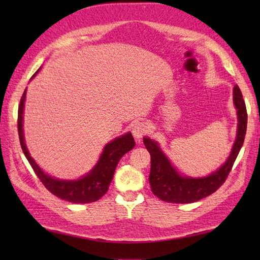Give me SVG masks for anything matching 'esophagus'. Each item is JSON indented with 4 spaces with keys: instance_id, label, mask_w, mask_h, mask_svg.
I'll return each instance as SVG.
<instances>
[{
    "instance_id": "34e87169",
    "label": "esophagus",
    "mask_w": 260,
    "mask_h": 260,
    "mask_svg": "<svg viewBox=\"0 0 260 260\" xmlns=\"http://www.w3.org/2000/svg\"><path fill=\"white\" fill-rule=\"evenodd\" d=\"M148 132H149V125L144 121L136 122V124H134L133 127H132V133H133L134 138L136 139V141H139V142L141 141V139L148 133Z\"/></svg>"
}]
</instances>
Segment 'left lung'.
<instances>
[{
	"mask_svg": "<svg viewBox=\"0 0 260 260\" xmlns=\"http://www.w3.org/2000/svg\"><path fill=\"white\" fill-rule=\"evenodd\" d=\"M233 101L237 110V134L232 152L225 164L215 172L204 178H188L179 174L171 164L158 143L149 138H143V143L151 157V169L149 175L151 190L161 201L167 203H193L211 195L222 186L232 171L237 155L243 146L248 113L239 86H234Z\"/></svg>",
	"mask_w": 260,
	"mask_h": 260,
	"instance_id": "left-lung-1",
	"label": "left lung"
}]
</instances>
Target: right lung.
<instances>
[{"label":"right lung","mask_w":260,"mask_h":260,"mask_svg":"<svg viewBox=\"0 0 260 260\" xmlns=\"http://www.w3.org/2000/svg\"><path fill=\"white\" fill-rule=\"evenodd\" d=\"M39 71V70H38ZM38 71L33 74V77L38 73ZM32 77V78H33ZM26 89L20 99V103L18 107V134L20 146L23 149L25 157L27 158L28 162L32 166L33 171L37 177L40 179L48 190L55 196L64 201L71 202V203H93V202L100 200L105 192L108 191L110 183L112 181L114 171L119 162L120 158L135 147V141L131 133H127L120 138L114 139L109 142L104 147L102 155L100 160L95 165L89 173L85 177L78 180H59L52 178L50 175L46 174L38 166L37 162L30 157L29 152L26 148L24 133H23V112H24V103H25Z\"/></svg>","instance_id":"1"}]
</instances>
